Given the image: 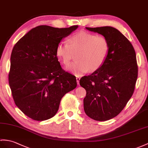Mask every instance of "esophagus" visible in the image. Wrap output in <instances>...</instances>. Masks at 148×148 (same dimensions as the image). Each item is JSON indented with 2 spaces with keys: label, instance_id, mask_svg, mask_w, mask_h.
I'll list each match as a JSON object with an SVG mask.
<instances>
[{
  "label": "esophagus",
  "instance_id": "1",
  "mask_svg": "<svg viewBox=\"0 0 148 148\" xmlns=\"http://www.w3.org/2000/svg\"><path fill=\"white\" fill-rule=\"evenodd\" d=\"M79 80H80V77H76V81L77 84H79Z\"/></svg>",
  "mask_w": 148,
  "mask_h": 148
}]
</instances>
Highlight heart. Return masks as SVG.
<instances>
[{
    "label": "heart",
    "instance_id": "1",
    "mask_svg": "<svg viewBox=\"0 0 148 148\" xmlns=\"http://www.w3.org/2000/svg\"><path fill=\"white\" fill-rule=\"evenodd\" d=\"M66 42H61L56 48V56L64 65L70 62L75 54V62L67 65L66 70L81 75L99 69L108 57L110 45L105 36H97L84 31L72 35Z\"/></svg>",
    "mask_w": 148,
    "mask_h": 148
}]
</instances>
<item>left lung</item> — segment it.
<instances>
[{"label":"left lung","instance_id":"8db88e82","mask_svg":"<svg viewBox=\"0 0 148 148\" xmlns=\"http://www.w3.org/2000/svg\"><path fill=\"white\" fill-rule=\"evenodd\" d=\"M86 29L105 36L110 45L103 66L79 81L86 91V114L95 121H106L119 115L133 95L138 73L136 55L131 43L115 27Z\"/></svg>","mask_w":148,"mask_h":148}]
</instances>
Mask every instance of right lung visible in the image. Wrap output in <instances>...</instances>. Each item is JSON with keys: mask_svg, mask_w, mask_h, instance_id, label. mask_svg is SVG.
Segmentation results:
<instances>
[{"mask_svg": "<svg viewBox=\"0 0 148 148\" xmlns=\"http://www.w3.org/2000/svg\"><path fill=\"white\" fill-rule=\"evenodd\" d=\"M78 27L41 25L32 29L14 47L9 83L16 106L35 121L56 114L62 98L77 86L74 75L62 69L56 48Z\"/></svg>", "mask_w": 148, "mask_h": 148, "instance_id": "obj_1", "label": "right lung"}]
</instances>
